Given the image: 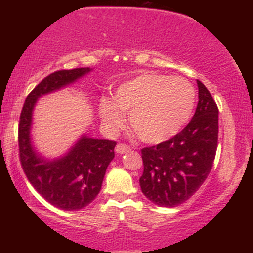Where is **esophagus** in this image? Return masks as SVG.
<instances>
[{
    "mask_svg": "<svg viewBox=\"0 0 253 253\" xmlns=\"http://www.w3.org/2000/svg\"><path fill=\"white\" fill-rule=\"evenodd\" d=\"M129 150H130V147L127 146V145H125V144H119V145H117V147H115V152L119 153V155H124V153L128 152Z\"/></svg>",
    "mask_w": 253,
    "mask_h": 253,
    "instance_id": "1",
    "label": "esophagus"
}]
</instances>
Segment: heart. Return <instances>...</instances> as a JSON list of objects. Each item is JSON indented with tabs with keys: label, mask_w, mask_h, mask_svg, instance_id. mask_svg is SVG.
<instances>
[{
	"label": "heart",
	"mask_w": 253,
	"mask_h": 253,
	"mask_svg": "<svg viewBox=\"0 0 253 253\" xmlns=\"http://www.w3.org/2000/svg\"><path fill=\"white\" fill-rule=\"evenodd\" d=\"M196 91L183 77L143 72L98 101V115L109 132L121 128L129 114L133 132L147 144H161L178 134L193 115Z\"/></svg>",
	"instance_id": "obj_1"
}]
</instances>
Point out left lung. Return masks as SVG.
Wrapping results in <instances>:
<instances>
[{
	"instance_id": "1",
	"label": "left lung",
	"mask_w": 253,
	"mask_h": 253,
	"mask_svg": "<svg viewBox=\"0 0 253 253\" xmlns=\"http://www.w3.org/2000/svg\"><path fill=\"white\" fill-rule=\"evenodd\" d=\"M196 82L199 102L190 123L170 140L141 150V191L161 207H175L193 196L210 175L215 158L219 110L203 83Z\"/></svg>"
}]
</instances>
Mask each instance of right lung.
I'll return each instance as SVG.
<instances>
[{
    "instance_id": "obj_1",
    "label": "right lung",
    "mask_w": 253,
    "mask_h": 253,
    "mask_svg": "<svg viewBox=\"0 0 253 253\" xmlns=\"http://www.w3.org/2000/svg\"><path fill=\"white\" fill-rule=\"evenodd\" d=\"M91 71L77 68L48 75L26 98L20 117V161L26 176L46 201L64 211L82 210L94 201L117 143L82 134L63 155L48 158L33 144V113L40 97L65 89Z\"/></svg>"
}]
</instances>
